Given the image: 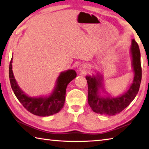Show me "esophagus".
I'll return each mask as SVG.
<instances>
[{"label": "esophagus", "instance_id": "esophagus-1", "mask_svg": "<svg viewBox=\"0 0 149 149\" xmlns=\"http://www.w3.org/2000/svg\"><path fill=\"white\" fill-rule=\"evenodd\" d=\"M87 66L84 64H82L81 65H80V67L79 68V71L82 73V74H84V73H85L87 71Z\"/></svg>", "mask_w": 149, "mask_h": 149}]
</instances>
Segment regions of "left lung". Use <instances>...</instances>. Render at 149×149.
I'll list each match as a JSON object with an SVG mask.
<instances>
[{
	"label": "left lung",
	"mask_w": 149,
	"mask_h": 149,
	"mask_svg": "<svg viewBox=\"0 0 149 149\" xmlns=\"http://www.w3.org/2000/svg\"><path fill=\"white\" fill-rule=\"evenodd\" d=\"M130 52L134 77L128 89L120 95L113 97L107 92L103 75L100 72L86 77L88 86V104L95 113L107 116L118 114L130 105L139 92L142 70L139 48L134 39L132 40Z\"/></svg>",
	"instance_id": "left-lung-1"
}]
</instances>
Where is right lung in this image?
<instances>
[{
    "mask_svg": "<svg viewBox=\"0 0 149 149\" xmlns=\"http://www.w3.org/2000/svg\"><path fill=\"white\" fill-rule=\"evenodd\" d=\"M12 59L13 56L9 67L10 82L15 95L22 105L31 113L39 116H48L59 113L63 107L67 85L76 78V71L69 69L60 73L50 95L30 97L23 92L15 79L12 71Z\"/></svg>",
    "mask_w": 149,
    "mask_h": 149,
    "instance_id": "obj_1",
    "label": "right lung"
}]
</instances>
